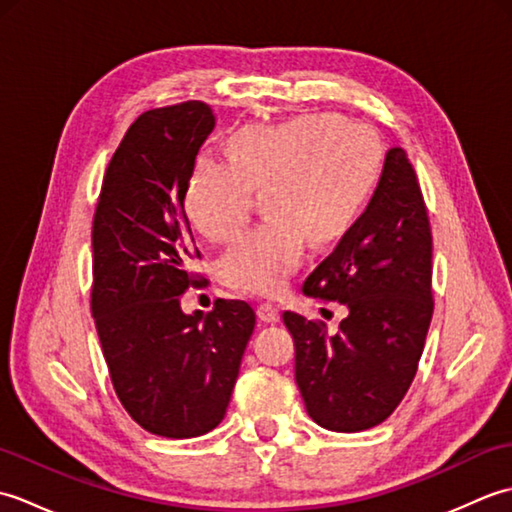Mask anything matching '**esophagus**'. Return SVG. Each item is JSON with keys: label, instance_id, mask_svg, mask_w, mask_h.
I'll use <instances>...</instances> for the list:
<instances>
[{"label": "esophagus", "instance_id": "obj_1", "mask_svg": "<svg viewBox=\"0 0 512 512\" xmlns=\"http://www.w3.org/2000/svg\"><path fill=\"white\" fill-rule=\"evenodd\" d=\"M257 317L266 323H275V321H279V308L275 306V303H268V301L259 303Z\"/></svg>", "mask_w": 512, "mask_h": 512}]
</instances>
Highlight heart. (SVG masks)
<instances>
[{"label":"heart","mask_w":512,"mask_h":512,"mask_svg":"<svg viewBox=\"0 0 512 512\" xmlns=\"http://www.w3.org/2000/svg\"><path fill=\"white\" fill-rule=\"evenodd\" d=\"M383 169L374 129L336 114H301L284 123L246 125L228 140V158L200 154L187 187L184 213L209 242L235 235L264 195L266 222L239 235L220 259L228 286L275 292L306 250L323 246L361 220Z\"/></svg>","instance_id":"heart-1"}]
</instances>
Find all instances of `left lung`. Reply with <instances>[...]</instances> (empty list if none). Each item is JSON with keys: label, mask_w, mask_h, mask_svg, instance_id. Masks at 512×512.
<instances>
[{"label": "left lung", "mask_w": 512, "mask_h": 512, "mask_svg": "<svg viewBox=\"0 0 512 512\" xmlns=\"http://www.w3.org/2000/svg\"><path fill=\"white\" fill-rule=\"evenodd\" d=\"M431 253L416 171L405 149L394 147L361 220L303 281V295L347 306L339 332L284 312L295 380L308 416L323 429H372L405 398L433 314Z\"/></svg>", "instance_id": "8db88e82"}]
</instances>
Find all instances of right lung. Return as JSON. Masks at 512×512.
<instances>
[{"mask_svg":"<svg viewBox=\"0 0 512 512\" xmlns=\"http://www.w3.org/2000/svg\"><path fill=\"white\" fill-rule=\"evenodd\" d=\"M215 116L202 101L140 114L107 165L92 224V314L118 400L162 438L222 422L255 330L246 301L182 312L200 257L184 187Z\"/></svg>","mask_w":512,"mask_h":512,"instance_id":"obj_1","label":"right lung"}]
</instances>
